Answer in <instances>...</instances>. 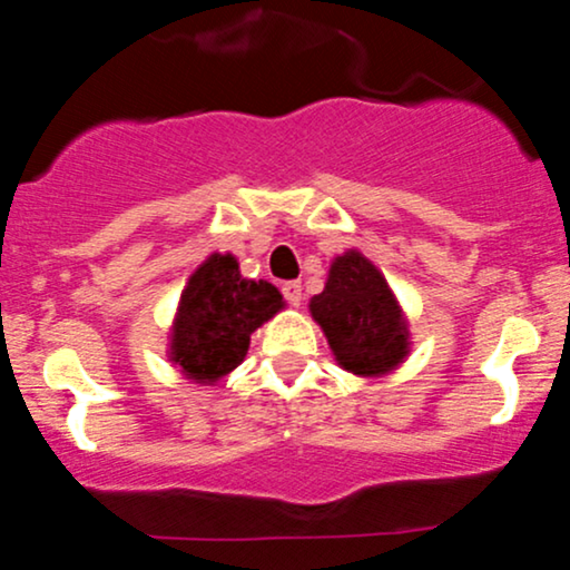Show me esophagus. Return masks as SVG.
<instances>
[{
    "label": "esophagus",
    "instance_id": "1",
    "mask_svg": "<svg viewBox=\"0 0 570 570\" xmlns=\"http://www.w3.org/2000/svg\"><path fill=\"white\" fill-rule=\"evenodd\" d=\"M281 292H284L286 303L289 305L303 303V286H299V281H286V284L281 286Z\"/></svg>",
    "mask_w": 570,
    "mask_h": 570
}]
</instances>
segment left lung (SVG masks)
Returning a JSON list of instances; mask_svg holds the SVG:
<instances>
[{"instance_id": "8db88e82", "label": "left lung", "mask_w": 570, "mask_h": 570, "mask_svg": "<svg viewBox=\"0 0 570 570\" xmlns=\"http://www.w3.org/2000/svg\"><path fill=\"white\" fill-rule=\"evenodd\" d=\"M311 316L327 335L337 365L356 376H384L409 354V327L384 275L360 252L337 256Z\"/></svg>"}]
</instances>
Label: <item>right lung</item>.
Returning a JSON list of instances; mask_svg holds the SVG:
<instances>
[{
  "label": "right lung",
  "mask_w": 570,
  "mask_h": 570,
  "mask_svg": "<svg viewBox=\"0 0 570 570\" xmlns=\"http://www.w3.org/2000/svg\"><path fill=\"white\" fill-rule=\"evenodd\" d=\"M281 308L273 284L243 278L233 254H210L180 295L170 360L197 384H214L240 365L254 330Z\"/></svg>",
  "instance_id": "right-lung-1"
}]
</instances>
